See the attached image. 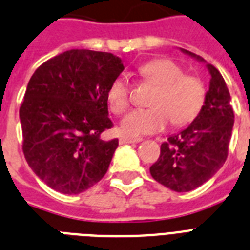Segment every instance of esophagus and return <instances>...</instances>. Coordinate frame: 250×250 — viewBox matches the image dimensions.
<instances>
[{
    "instance_id": "esophagus-1",
    "label": "esophagus",
    "mask_w": 250,
    "mask_h": 250,
    "mask_svg": "<svg viewBox=\"0 0 250 250\" xmlns=\"http://www.w3.org/2000/svg\"><path fill=\"white\" fill-rule=\"evenodd\" d=\"M141 137H129V136H121L119 143L121 144H136L141 141Z\"/></svg>"
}]
</instances>
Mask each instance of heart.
Returning a JSON list of instances; mask_svg holds the SVG:
<instances>
[{"mask_svg": "<svg viewBox=\"0 0 250 250\" xmlns=\"http://www.w3.org/2000/svg\"><path fill=\"white\" fill-rule=\"evenodd\" d=\"M146 82L157 86L149 109H135L122 119L121 129L127 136L149 135L167 127L185 125L198 117L206 101V84L196 76L185 74L177 62L169 59H155L139 68ZM107 104L114 114L128 107L131 87L125 76H118L107 90Z\"/></svg>", "mask_w": 250, "mask_h": 250, "instance_id": "b5f03b06", "label": "heart"}]
</instances>
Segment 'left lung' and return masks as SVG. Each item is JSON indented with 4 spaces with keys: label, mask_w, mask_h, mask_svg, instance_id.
<instances>
[{
    "label": "left lung",
    "mask_w": 250,
    "mask_h": 250,
    "mask_svg": "<svg viewBox=\"0 0 250 250\" xmlns=\"http://www.w3.org/2000/svg\"><path fill=\"white\" fill-rule=\"evenodd\" d=\"M184 54L206 64L210 76L209 90L202 110L194 121L160 146V155L150 167L155 181L177 192L202 186L226 162L234 111L224 77L202 56L180 48Z\"/></svg>",
    "instance_id": "left-lung-1"
}]
</instances>
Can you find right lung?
Here are the masks:
<instances>
[{
    "label": "right lung",
    "instance_id": "1",
    "mask_svg": "<svg viewBox=\"0 0 250 250\" xmlns=\"http://www.w3.org/2000/svg\"><path fill=\"white\" fill-rule=\"evenodd\" d=\"M125 70L109 52L69 50L43 62L28 82L19 110L26 163L40 180L62 194H81L106 173L118 140L107 90Z\"/></svg>",
    "mask_w": 250,
    "mask_h": 250
}]
</instances>
